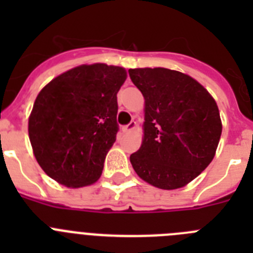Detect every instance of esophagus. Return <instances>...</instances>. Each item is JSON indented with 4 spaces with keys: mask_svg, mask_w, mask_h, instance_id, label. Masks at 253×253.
I'll list each match as a JSON object with an SVG mask.
<instances>
[{
    "mask_svg": "<svg viewBox=\"0 0 253 253\" xmlns=\"http://www.w3.org/2000/svg\"><path fill=\"white\" fill-rule=\"evenodd\" d=\"M134 128H135V122H130L128 125H124V126L122 128V130L124 131V133H126V131L133 130Z\"/></svg>",
    "mask_w": 253,
    "mask_h": 253,
    "instance_id": "esophagus-1",
    "label": "esophagus"
}]
</instances>
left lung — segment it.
I'll return each instance as SVG.
<instances>
[{"label":"left lung","mask_w":253,"mask_h":253,"mask_svg":"<svg viewBox=\"0 0 253 253\" xmlns=\"http://www.w3.org/2000/svg\"><path fill=\"white\" fill-rule=\"evenodd\" d=\"M129 76L146 100L144 139L130 156L134 171L160 189L185 186L214 158L222 134L216 102L177 71L135 68Z\"/></svg>","instance_id":"left-lung-1"}]
</instances>
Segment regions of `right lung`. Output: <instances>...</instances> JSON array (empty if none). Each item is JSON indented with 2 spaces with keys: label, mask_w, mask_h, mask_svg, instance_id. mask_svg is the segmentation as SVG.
<instances>
[{
  "label": "right lung",
  "mask_w": 253,
  "mask_h": 253,
  "mask_svg": "<svg viewBox=\"0 0 253 253\" xmlns=\"http://www.w3.org/2000/svg\"><path fill=\"white\" fill-rule=\"evenodd\" d=\"M122 67L96 63L69 69L40 91L29 118V138L46 175L68 187L99 180L116 139V93Z\"/></svg>",
  "instance_id": "right-lung-1"
}]
</instances>
